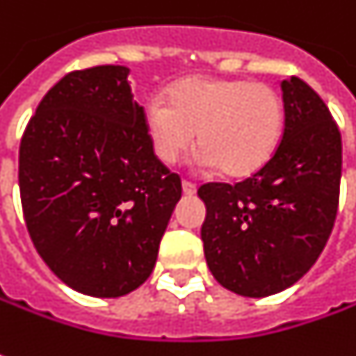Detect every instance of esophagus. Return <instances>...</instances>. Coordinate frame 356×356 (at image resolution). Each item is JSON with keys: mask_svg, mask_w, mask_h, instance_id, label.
Listing matches in <instances>:
<instances>
[{"mask_svg": "<svg viewBox=\"0 0 356 356\" xmlns=\"http://www.w3.org/2000/svg\"><path fill=\"white\" fill-rule=\"evenodd\" d=\"M182 190H184V194H186V195H194L197 188H195V184L188 182V180H184V182H182Z\"/></svg>", "mask_w": 356, "mask_h": 356, "instance_id": "34e87169", "label": "esophagus"}]
</instances>
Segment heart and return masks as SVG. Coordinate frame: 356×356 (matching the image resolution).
Masks as SVG:
<instances>
[{"mask_svg": "<svg viewBox=\"0 0 356 356\" xmlns=\"http://www.w3.org/2000/svg\"><path fill=\"white\" fill-rule=\"evenodd\" d=\"M145 127L154 154L174 164L194 145L202 166H217L231 178L262 168L278 147L284 129L280 95L266 83L225 78H186L150 99Z\"/></svg>", "mask_w": 356, "mask_h": 356, "instance_id": "obj_1", "label": "heart"}]
</instances>
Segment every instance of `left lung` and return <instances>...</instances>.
I'll use <instances>...</instances> for the list:
<instances>
[{
    "mask_svg": "<svg viewBox=\"0 0 356 356\" xmlns=\"http://www.w3.org/2000/svg\"><path fill=\"white\" fill-rule=\"evenodd\" d=\"M284 133L273 159L235 184H204L202 241L217 282L245 298L296 284L316 264L337 216L341 133L304 80L280 83Z\"/></svg>",
    "mask_w": 356,
    "mask_h": 356,
    "instance_id": "1",
    "label": "left lung"
}]
</instances>
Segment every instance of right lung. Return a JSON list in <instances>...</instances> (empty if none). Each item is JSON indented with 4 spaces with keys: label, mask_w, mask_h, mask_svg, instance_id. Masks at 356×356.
Segmentation results:
<instances>
[{
    "label": "right lung",
    "mask_w": 356,
    "mask_h": 356,
    "mask_svg": "<svg viewBox=\"0 0 356 356\" xmlns=\"http://www.w3.org/2000/svg\"><path fill=\"white\" fill-rule=\"evenodd\" d=\"M127 66L66 74L31 117L19 147L29 235L72 290L119 298L154 268L182 195L150 145Z\"/></svg>",
    "instance_id": "1"
}]
</instances>
